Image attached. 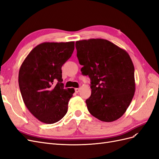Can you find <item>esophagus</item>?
I'll return each instance as SVG.
<instances>
[{"label":"esophagus","instance_id":"esophagus-1","mask_svg":"<svg viewBox=\"0 0 159 159\" xmlns=\"http://www.w3.org/2000/svg\"><path fill=\"white\" fill-rule=\"evenodd\" d=\"M80 88H75V93H78L79 91H80Z\"/></svg>","mask_w":159,"mask_h":159}]
</instances>
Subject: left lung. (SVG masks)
I'll use <instances>...</instances> for the list:
<instances>
[{"label":"left lung","instance_id":"left-lung-1","mask_svg":"<svg viewBox=\"0 0 159 159\" xmlns=\"http://www.w3.org/2000/svg\"><path fill=\"white\" fill-rule=\"evenodd\" d=\"M83 75L91 80L89 112L105 122L125 113L135 91L134 68L128 53L107 40L92 38L75 42Z\"/></svg>","mask_w":159,"mask_h":159}]
</instances>
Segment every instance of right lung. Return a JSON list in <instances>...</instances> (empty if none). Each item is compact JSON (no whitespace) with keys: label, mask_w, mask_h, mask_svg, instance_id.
I'll list each match as a JSON object with an SVG mask.
<instances>
[{"label":"right lung","mask_w":159,"mask_h":159,"mask_svg":"<svg viewBox=\"0 0 159 159\" xmlns=\"http://www.w3.org/2000/svg\"><path fill=\"white\" fill-rule=\"evenodd\" d=\"M74 44L42 43L29 53L20 66L18 84L23 102L42 123H56L68 111L75 90L64 88L61 66L71 56Z\"/></svg>","instance_id":"1"}]
</instances>
